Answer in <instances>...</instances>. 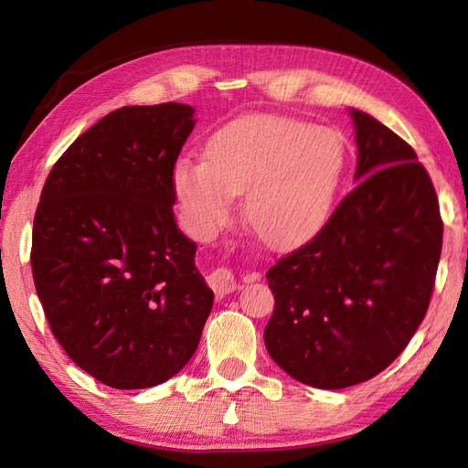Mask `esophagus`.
<instances>
[{"label":"esophagus","mask_w":468,"mask_h":468,"mask_svg":"<svg viewBox=\"0 0 468 468\" xmlns=\"http://www.w3.org/2000/svg\"><path fill=\"white\" fill-rule=\"evenodd\" d=\"M210 288L216 292V295H228L236 290V280L232 276V271L228 268H216L210 271L208 276Z\"/></svg>","instance_id":"obj_1"}]
</instances>
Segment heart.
<instances>
[{"instance_id": "heart-1", "label": "heart", "mask_w": 468, "mask_h": 468, "mask_svg": "<svg viewBox=\"0 0 468 468\" xmlns=\"http://www.w3.org/2000/svg\"><path fill=\"white\" fill-rule=\"evenodd\" d=\"M344 168L339 136L300 121L250 115L228 122L204 158L182 156L173 185L182 220L210 238L244 197V216L261 242L288 248L317 232L332 207Z\"/></svg>"}]
</instances>
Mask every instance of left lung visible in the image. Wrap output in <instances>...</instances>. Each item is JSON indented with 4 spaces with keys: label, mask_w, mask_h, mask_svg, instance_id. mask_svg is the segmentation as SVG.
I'll return each instance as SVG.
<instances>
[{
    "label": "left lung",
    "mask_w": 468,
    "mask_h": 468,
    "mask_svg": "<svg viewBox=\"0 0 468 468\" xmlns=\"http://www.w3.org/2000/svg\"><path fill=\"white\" fill-rule=\"evenodd\" d=\"M356 188L310 242L268 270L270 357L305 385L344 389L401 356L429 310L442 248L435 186L401 136L351 109Z\"/></svg>",
    "instance_id": "obj_1"
}]
</instances>
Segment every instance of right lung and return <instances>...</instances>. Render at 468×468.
Instances as JSON below:
<instances>
[{"mask_svg": "<svg viewBox=\"0 0 468 468\" xmlns=\"http://www.w3.org/2000/svg\"><path fill=\"white\" fill-rule=\"evenodd\" d=\"M192 115L182 102L109 112L53 165L33 218V282L51 332L112 389L175 378L212 310L173 210Z\"/></svg>", "mask_w": 468, "mask_h": 468, "instance_id": "obj_1", "label": "right lung"}]
</instances>
